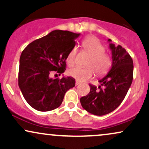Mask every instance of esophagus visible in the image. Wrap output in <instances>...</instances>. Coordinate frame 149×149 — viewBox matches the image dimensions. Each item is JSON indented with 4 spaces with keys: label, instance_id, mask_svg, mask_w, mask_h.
Returning a JSON list of instances; mask_svg holds the SVG:
<instances>
[{
    "label": "esophagus",
    "instance_id": "1",
    "mask_svg": "<svg viewBox=\"0 0 149 149\" xmlns=\"http://www.w3.org/2000/svg\"><path fill=\"white\" fill-rule=\"evenodd\" d=\"M80 84V82L79 81H78V80H76V85L77 86V85H78Z\"/></svg>",
    "mask_w": 149,
    "mask_h": 149
}]
</instances>
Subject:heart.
<instances>
[{"label": "heart", "instance_id": "b5f03b06", "mask_svg": "<svg viewBox=\"0 0 149 149\" xmlns=\"http://www.w3.org/2000/svg\"><path fill=\"white\" fill-rule=\"evenodd\" d=\"M83 49L90 55L87 66L88 67L82 68L79 66L72 68L68 71V75L80 82L85 81L93 76L94 73L97 75H103L110 68L111 65V57L106 53L105 47L97 38L89 36L82 42ZM76 55V47L70 51L66 58V62L69 66L74 64Z\"/></svg>", "mask_w": 149, "mask_h": 149}]
</instances>
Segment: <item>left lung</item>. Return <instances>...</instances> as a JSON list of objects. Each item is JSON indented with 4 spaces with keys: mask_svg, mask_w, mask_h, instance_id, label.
<instances>
[{
    "mask_svg": "<svg viewBox=\"0 0 149 149\" xmlns=\"http://www.w3.org/2000/svg\"><path fill=\"white\" fill-rule=\"evenodd\" d=\"M112 53V66L107 74L99 80L100 85L89 84L90 91L80 102L85 110L96 116H104L119 107L127 95L133 79V61L122 46L109 39Z\"/></svg>",
    "mask_w": 149,
    "mask_h": 149,
    "instance_id": "left-lung-1",
    "label": "left lung"
}]
</instances>
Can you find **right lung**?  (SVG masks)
Instances as JSON below:
<instances>
[{
	"mask_svg": "<svg viewBox=\"0 0 149 149\" xmlns=\"http://www.w3.org/2000/svg\"><path fill=\"white\" fill-rule=\"evenodd\" d=\"M80 33L54 30L29 44L19 59V87L26 101L39 111H49L61 105L68 90L75 86L72 77L53 79L66 70V59Z\"/></svg>",
	"mask_w": 149,
	"mask_h": 149,
	"instance_id": "obj_1",
	"label": "right lung"
}]
</instances>
